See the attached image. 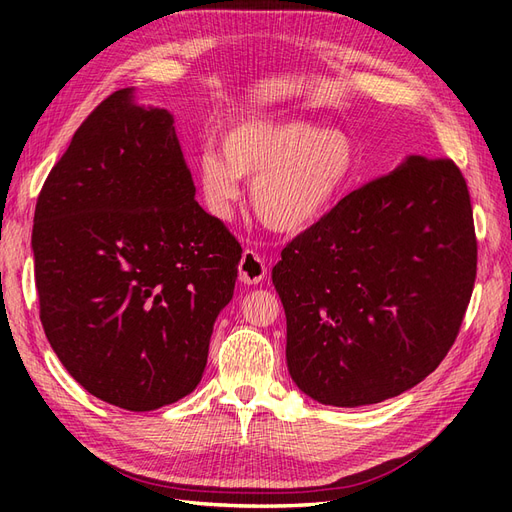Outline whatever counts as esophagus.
I'll return each mask as SVG.
<instances>
[{
  "label": "esophagus",
  "instance_id": "esophagus-1",
  "mask_svg": "<svg viewBox=\"0 0 512 512\" xmlns=\"http://www.w3.org/2000/svg\"><path fill=\"white\" fill-rule=\"evenodd\" d=\"M265 275V260H262L254 250H245L239 260V280L243 284H258L265 280Z\"/></svg>",
  "mask_w": 512,
  "mask_h": 512
}]
</instances>
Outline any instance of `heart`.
I'll return each mask as SVG.
<instances>
[{
    "label": "heart",
    "instance_id": "heart-1",
    "mask_svg": "<svg viewBox=\"0 0 512 512\" xmlns=\"http://www.w3.org/2000/svg\"><path fill=\"white\" fill-rule=\"evenodd\" d=\"M218 151H203L196 160L205 209L226 220L241 198L239 179H247L256 218L275 232H303L318 224L359 173L352 134L297 117L230 123L218 134Z\"/></svg>",
    "mask_w": 512,
    "mask_h": 512
}]
</instances>
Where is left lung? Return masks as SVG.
Segmentation results:
<instances>
[{"mask_svg": "<svg viewBox=\"0 0 512 512\" xmlns=\"http://www.w3.org/2000/svg\"><path fill=\"white\" fill-rule=\"evenodd\" d=\"M474 280L461 170L448 158H406L339 200L273 267L292 380L337 408L412 389L455 344Z\"/></svg>", "mask_w": 512, "mask_h": 512, "instance_id": "left-lung-1", "label": "left lung"}]
</instances>
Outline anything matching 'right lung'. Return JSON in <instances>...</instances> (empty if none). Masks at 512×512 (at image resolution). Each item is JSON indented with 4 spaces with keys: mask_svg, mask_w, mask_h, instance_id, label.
Instances as JSON below:
<instances>
[{
    "mask_svg": "<svg viewBox=\"0 0 512 512\" xmlns=\"http://www.w3.org/2000/svg\"><path fill=\"white\" fill-rule=\"evenodd\" d=\"M102 100L34 213L40 320L68 374L106 404L156 410L196 389L241 245L200 207L173 115Z\"/></svg>",
    "mask_w": 512,
    "mask_h": 512,
    "instance_id": "right-lung-1",
    "label": "right lung"
}]
</instances>
